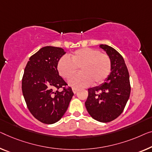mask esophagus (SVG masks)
I'll return each mask as SVG.
<instances>
[{"mask_svg":"<svg viewBox=\"0 0 152 152\" xmlns=\"http://www.w3.org/2000/svg\"><path fill=\"white\" fill-rule=\"evenodd\" d=\"M72 91H73L74 94H76V93H77V91H78V89H77V88H72Z\"/></svg>","mask_w":152,"mask_h":152,"instance_id":"obj_1","label":"esophagus"}]
</instances>
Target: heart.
<instances>
[{
  "label": "heart",
  "mask_w": 152,
  "mask_h": 152,
  "mask_svg": "<svg viewBox=\"0 0 152 152\" xmlns=\"http://www.w3.org/2000/svg\"><path fill=\"white\" fill-rule=\"evenodd\" d=\"M78 68L80 72L69 80L74 87H83L91 83L96 85L103 83L111 71V61L107 54L98 50L85 48L76 50L67 56H63L57 63V70L63 78L69 79L75 74Z\"/></svg>",
  "instance_id": "obj_1"
}]
</instances>
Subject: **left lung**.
Here are the masks:
<instances>
[{
    "mask_svg": "<svg viewBox=\"0 0 152 152\" xmlns=\"http://www.w3.org/2000/svg\"><path fill=\"white\" fill-rule=\"evenodd\" d=\"M111 61V72L104 82L88 89L85 106L91 117L106 123L117 118L125 108L130 94V76L125 61L116 50L101 44Z\"/></svg>",
    "mask_w": 152,
    "mask_h": 152,
    "instance_id": "8db88e82",
    "label": "left lung"
}]
</instances>
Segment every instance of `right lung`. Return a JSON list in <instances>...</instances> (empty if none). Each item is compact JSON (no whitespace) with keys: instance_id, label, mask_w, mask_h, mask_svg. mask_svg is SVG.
<instances>
[{"instance_id":"obj_1","label":"right lung","mask_w":152,"mask_h":152,"mask_svg":"<svg viewBox=\"0 0 152 152\" xmlns=\"http://www.w3.org/2000/svg\"><path fill=\"white\" fill-rule=\"evenodd\" d=\"M65 53L61 48L43 47L31 56L24 69L22 90L27 107L44 124H53L61 119L74 96L57 70L58 61Z\"/></svg>"}]
</instances>
